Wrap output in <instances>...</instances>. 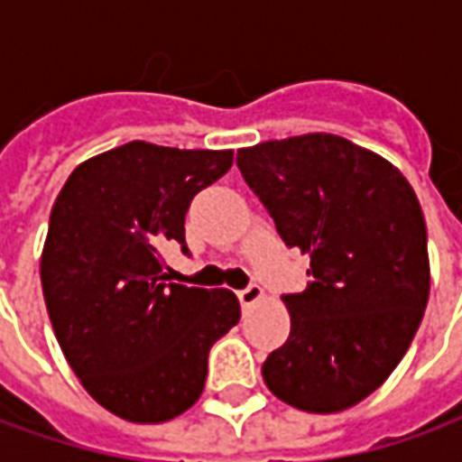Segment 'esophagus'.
<instances>
[{
	"mask_svg": "<svg viewBox=\"0 0 462 462\" xmlns=\"http://www.w3.org/2000/svg\"><path fill=\"white\" fill-rule=\"evenodd\" d=\"M237 297H240L242 307H252V304H257L264 297V290H262L260 284H250V287L237 291Z\"/></svg>",
	"mask_w": 462,
	"mask_h": 462,
	"instance_id": "34e87169",
	"label": "esophagus"
}]
</instances>
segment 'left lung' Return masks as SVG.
<instances>
[{
    "mask_svg": "<svg viewBox=\"0 0 462 462\" xmlns=\"http://www.w3.org/2000/svg\"><path fill=\"white\" fill-rule=\"evenodd\" d=\"M237 165L287 247L310 254L311 282L284 294L291 331L262 376L307 413L371 396L416 337L430 291L423 210L378 152L334 133L240 148Z\"/></svg>",
    "mask_w": 462,
    "mask_h": 462,
    "instance_id": "obj_1",
    "label": "left lung"
}]
</instances>
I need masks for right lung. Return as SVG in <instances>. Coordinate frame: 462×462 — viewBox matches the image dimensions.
Here are the masks:
<instances>
[{"instance_id": "obj_1", "label": "right lung", "mask_w": 462, "mask_h": 462, "mask_svg": "<svg viewBox=\"0 0 462 462\" xmlns=\"http://www.w3.org/2000/svg\"><path fill=\"white\" fill-rule=\"evenodd\" d=\"M232 151L133 141L76 168L56 198L42 290L69 366L114 416L162 423L200 398L208 354L240 321L230 290L172 284L161 250L185 247L190 200Z\"/></svg>"}]
</instances>
